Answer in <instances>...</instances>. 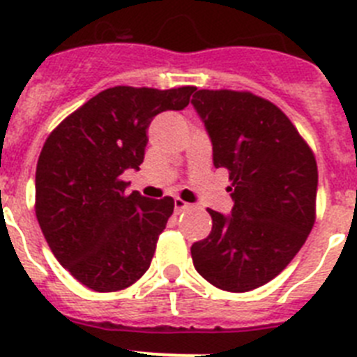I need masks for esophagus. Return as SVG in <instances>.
Segmentation results:
<instances>
[{
  "label": "esophagus",
  "instance_id": "esophagus-1",
  "mask_svg": "<svg viewBox=\"0 0 357 357\" xmlns=\"http://www.w3.org/2000/svg\"><path fill=\"white\" fill-rule=\"evenodd\" d=\"M173 204H175V213H182V211H185V209H189V207H191V204L181 200V198H175V202H173Z\"/></svg>",
  "mask_w": 357,
  "mask_h": 357
}]
</instances>
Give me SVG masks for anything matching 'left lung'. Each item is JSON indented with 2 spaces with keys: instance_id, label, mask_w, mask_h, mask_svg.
<instances>
[{
  "instance_id": "obj_1",
  "label": "left lung",
  "mask_w": 357,
  "mask_h": 357,
  "mask_svg": "<svg viewBox=\"0 0 357 357\" xmlns=\"http://www.w3.org/2000/svg\"><path fill=\"white\" fill-rule=\"evenodd\" d=\"M191 103L209 134L213 164L229 169L234 202L230 214L207 209L213 230L193 243V264L216 288L250 291L279 275L313 229L317 160L268 100L200 89Z\"/></svg>"
}]
</instances>
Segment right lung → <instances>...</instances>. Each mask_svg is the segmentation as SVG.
Here are the masks:
<instances>
[{
    "instance_id": "add662e5",
    "label": "right lung",
    "mask_w": 357,
    "mask_h": 357,
    "mask_svg": "<svg viewBox=\"0 0 357 357\" xmlns=\"http://www.w3.org/2000/svg\"><path fill=\"white\" fill-rule=\"evenodd\" d=\"M195 87L102 91L50 134L36 172V214L56 261L94 291H118L150 268L173 198L127 193L151 119L188 107Z\"/></svg>"
}]
</instances>
